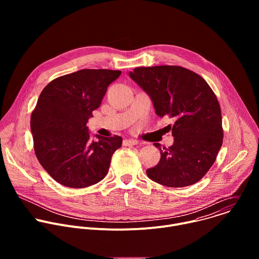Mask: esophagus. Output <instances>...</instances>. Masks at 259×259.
Here are the masks:
<instances>
[{
	"instance_id": "34e87169",
	"label": "esophagus",
	"mask_w": 259,
	"mask_h": 259,
	"mask_svg": "<svg viewBox=\"0 0 259 259\" xmlns=\"http://www.w3.org/2000/svg\"><path fill=\"white\" fill-rule=\"evenodd\" d=\"M138 141L137 140H134V139H124L123 140V145H135L137 144Z\"/></svg>"
}]
</instances>
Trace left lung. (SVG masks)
I'll return each mask as SVG.
<instances>
[{
	"instance_id": "obj_1",
	"label": "left lung",
	"mask_w": 259,
	"mask_h": 259,
	"mask_svg": "<svg viewBox=\"0 0 259 259\" xmlns=\"http://www.w3.org/2000/svg\"><path fill=\"white\" fill-rule=\"evenodd\" d=\"M129 77L153 101L156 114L173 118L174 142L160 150L157 166L146 170L152 180L169 188L198 182L211 168L223 144L218 100L198 73L176 65L136 67Z\"/></svg>"
}]
</instances>
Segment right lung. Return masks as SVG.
<instances>
[{"instance_id": "add662e5", "label": "right lung", "mask_w": 259, "mask_h": 259, "mask_svg": "<svg viewBox=\"0 0 259 259\" xmlns=\"http://www.w3.org/2000/svg\"><path fill=\"white\" fill-rule=\"evenodd\" d=\"M121 70L81 69L50 82L30 118L34 153L48 174L64 187L83 189L102 180L122 137L95 135L87 122Z\"/></svg>"}]
</instances>
